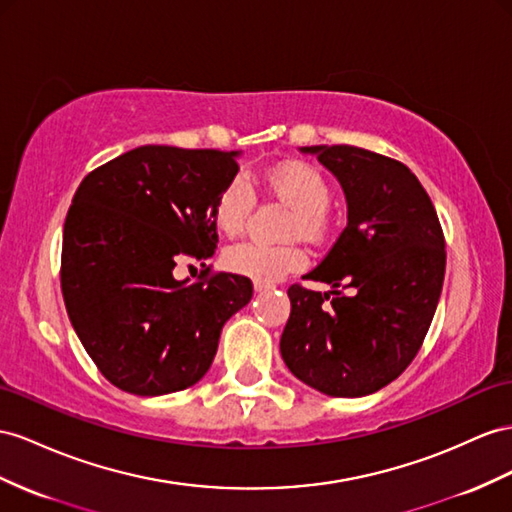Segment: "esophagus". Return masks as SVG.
Here are the masks:
<instances>
[{"mask_svg": "<svg viewBox=\"0 0 512 512\" xmlns=\"http://www.w3.org/2000/svg\"><path fill=\"white\" fill-rule=\"evenodd\" d=\"M272 287L270 285H264V283H255V294H266V292H270Z\"/></svg>", "mask_w": 512, "mask_h": 512, "instance_id": "34e87169", "label": "esophagus"}]
</instances>
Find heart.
I'll use <instances>...</instances> for the list:
<instances>
[{
    "label": "heart",
    "mask_w": 512,
    "mask_h": 512,
    "mask_svg": "<svg viewBox=\"0 0 512 512\" xmlns=\"http://www.w3.org/2000/svg\"><path fill=\"white\" fill-rule=\"evenodd\" d=\"M268 190L292 209L287 235L316 242L326 231V209L331 205V183L316 166L305 162H285L266 175ZM255 205V192L246 175H233L220 188L212 203V220L218 231L238 235ZM222 264L233 274L255 283H277L290 272L305 266V253L294 244L264 246L240 242L227 248Z\"/></svg>",
    "instance_id": "heart-1"
}]
</instances>
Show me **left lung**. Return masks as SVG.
<instances>
[{"label":"left lung","mask_w":512,"mask_h":512,"mask_svg":"<svg viewBox=\"0 0 512 512\" xmlns=\"http://www.w3.org/2000/svg\"><path fill=\"white\" fill-rule=\"evenodd\" d=\"M300 151L342 183L348 225L307 274L331 290H287L292 313L281 357L298 381L326 396H370L396 381L428 333L445 274L443 231L404 164L350 144Z\"/></svg>","instance_id":"left-lung-1"}]
</instances>
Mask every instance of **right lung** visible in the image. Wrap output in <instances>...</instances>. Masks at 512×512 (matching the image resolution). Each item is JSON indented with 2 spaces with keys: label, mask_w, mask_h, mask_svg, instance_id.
Here are the masks:
<instances>
[{
  "label": "right lung",
  "mask_w": 512,
  "mask_h": 512,
  "mask_svg": "<svg viewBox=\"0 0 512 512\" xmlns=\"http://www.w3.org/2000/svg\"><path fill=\"white\" fill-rule=\"evenodd\" d=\"M240 153L144 144L77 188L64 220L62 296L114 387L164 396L199 383L222 326L251 300L253 283L240 274L196 283L173 274L183 259L214 255L212 203L238 175Z\"/></svg>",
  "instance_id": "1"
}]
</instances>
